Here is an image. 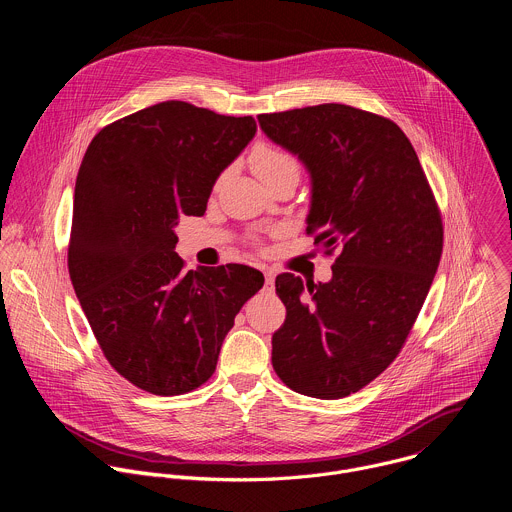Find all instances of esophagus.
Here are the masks:
<instances>
[{
  "label": "esophagus",
  "instance_id": "esophagus-1",
  "mask_svg": "<svg viewBox=\"0 0 512 512\" xmlns=\"http://www.w3.org/2000/svg\"><path fill=\"white\" fill-rule=\"evenodd\" d=\"M275 281V271L273 269H265V283L271 285Z\"/></svg>",
  "mask_w": 512,
  "mask_h": 512
}]
</instances>
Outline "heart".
Instances as JSON below:
<instances>
[{
    "mask_svg": "<svg viewBox=\"0 0 512 512\" xmlns=\"http://www.w3.org/2000/svg\"><path fill=\"white\" fill-rule=\"evenodd\" d=\"M249 166L265 186L285 174H298V162L269 143L255 145L249 154Z\"/></svg>",
    "mask_w": 512,
    "mask_h": 512,
    "instance_id": "1",
    "label": "heart"
}]
</instances>
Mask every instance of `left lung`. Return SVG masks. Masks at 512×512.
<instances>
[{
	"label": "left lung",
	"mask_w": 512,
	"mask_h": 512,
	"mask_svg": "<svg viewBox=\"0 0 512 512\" xmlns=\"http://www.w3.org/2000/svg\"><path fill=\"white\" fill-rule=\"evenodd\" d=\"M257 121L306 168V231L336 253L326 283L275 277L285 322L273 369L296 393L340 399L399 354L440 265V210L411 141L385 117L324 103Z\"/></svg>",
	"instance_id": "left-lung-1"
}]
</instances>
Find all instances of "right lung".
<instances>
[{
	"label": "right lung",
	"mask_w": 512,
	"mask_h": 512,
	"mask_svg": "<svg viewBox=\"0 0 512 512\" xmlns=\"http://www.w3.org/2000/svg\"><path fill=\"white\" fill-rule=\"evenodd\" d=\"M253 117L184 101L127 115L91 141L72 206L68 271L111 367L154 395L206 383L263 273L229 263L184 271L178 218L202 216L212 186L255 137Z\"/></svg>",
	"instance_id": "add662e5"
}]
</instances>
